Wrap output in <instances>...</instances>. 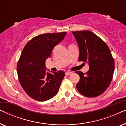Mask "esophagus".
<instances>
[{
	"label": "esophagus",
	"mask_w": 126,
	"mask_h": 126,
	"mask_svg": "<svg viewBox=\"0 0 126 126\" xmlns=\"http://www.w3.org/2000/svg\"><path fill=\"white\" fill-rule=\"evenodd\" d=\"M72 72H66V73H65V75H66V76L70 75H72Z\"/></svg>",
	"instance_id": "esophagus-1"
}]
</instances>
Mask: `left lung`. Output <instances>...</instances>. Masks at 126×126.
<instances>
[{"label": "left lung", "instance_id": "1", "mask_svg": "<svg viewBox=\"0 0 126 126\" xmlns=\"http://www.w3.org/2000/svg\"><path fill=\"white\" fill-rule=\"evenodd\" d=\"M78 43L79 61L89 63L87 73H76L80 76L76 85L77 91L84 96L94 97L108 88L112 79L114 60L104 41L94 32L88 30L72 32Z\"/></svg>", "mask_w": 126, "mask_h": 126}]
</instances>
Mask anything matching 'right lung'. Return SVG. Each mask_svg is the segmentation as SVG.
Returning <instances> with one entry per match:
<instances>
[{"label": "right lung", "instance_id": "1", "mask_svg": "<svg viewBox=\"0 0 126 126\" xmlns=\"http://www.w3.org/2000/svg\"><path fill=\"white\" fill-rule=\"evenodd\" d=\"M66 34V32H61L36 36L22 50L16 67L19 81L25 92L35 100H47L58 92L65 72H46L45 61Z\"/></svg>", "mask_w": 126, "mask_h": 126}]
</instances>
